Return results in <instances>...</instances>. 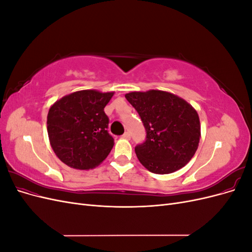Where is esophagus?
I'll list each match as a JSON object with an SVG mask.
<instances>
[{
    "mask_svg": "<svg viewBox=\"0 0 252 252\" xmlns=\"http://www.w3.org/2000/svg\"><path fill=\"white\" fill-rule=\"evenodd\" d=\"M122 138H124V139L129 140V139H130V133H129V132L127 131V132H125L123 135H122Z\"/></svg>",
    "mask_w": 252,
    "mask_h": 252,
    "instance_id": "obj_1",
    "label": "esophagus"
}]
</instances>
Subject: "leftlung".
I'll list each match as a JSON object with an SVG mask.
<instances>
[{"label": "left lung", "mask_w": 252, "mask_h": 252, "mask_svg": "<svg viewBox=\"0 0 252 252\" xmlns=\"http://www.w3.org/2000/svg\"><path fill=\"white\" fill-rule=\"evenodd\" d=\"M146 129L134 150L141 164L157 174L172 173L194 156L201 138L199 114L182 97L162 90L125 94Z\"/></svg>", "instance_id": "1"}]
</instances>
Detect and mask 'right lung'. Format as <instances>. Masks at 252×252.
I'll use <instances>...</instances> for the list:
<instances>
[{"instance_id": "obj_1", "label": "right lung", "mask_w": 252, "mask_h": 252, "mask_svg": "<svg viewBox=\"0 0 252 252\" xmlns=\"http://www.w3.org/2000/svg\"><path fill=\"white\" fill-rule=\"evenodd\" d=\"M114 93L80 90L53 104L47 116V131L57 157L74 169L100 165L113 147L109 119L104 112Z\"/></svg>"}]
</instances>
